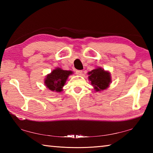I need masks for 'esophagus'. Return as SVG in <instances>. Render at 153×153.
I'll use <instances>...</instances> for the list:
<instances>
[{"instance_id":"1","label":"esophagus","mask_w":153,"mask_h":153,"mask_svg":"<svg viewBox=\"0 0 153 153\" xmlns=\"http://www.w3.org/2000/svg\"><path fill=\"white\" fill-rule=\"evenodd\" d=\"M82 70H76V74L77 75H78V76H81L82 74Z\"/></svg>"}]
</instances>
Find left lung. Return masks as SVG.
<instances>
[{"instance_id":"1","label":"left lung","mask_w":153,"mask_h":153,"mask_svg":"<svg viewBox=\"0 0 153 153\" xmlns=\"http://www.w3.org/2000/svg\"><path fill=\"white\" fill-rule=\"evenodd\" d=\"M88 79L94 87L95 91L100 92L107 89L111 82V74L108 71H105L101 67H97L89 71Z\"/></svg>"}]
</instances>
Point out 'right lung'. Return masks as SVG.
<instances>
[{
  "label": "right lung",
  "mask_w": 153,
  "mask_h": 153,
  "mask_svg": "<svg viewBox=\"0 0 153 153\" xmlns=\"http://www.w3.org/2000/svg\"><path fill=\"white\" fill-rule=\"evenodd\" d=\"M72 74L71 71L63 70L59 67L56 68L46 76L45 79V86L51 91L60 92L63 90L69 76Z\"/></svg>",
  "instance_id": "1"
}]
</instances>
